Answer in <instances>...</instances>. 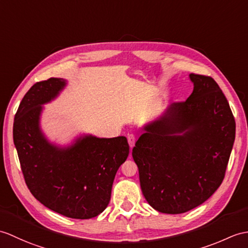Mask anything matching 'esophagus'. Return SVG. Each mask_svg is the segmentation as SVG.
<instances>
[{
    "mask_svg": "<svg viewBox=\"0 0 248 248\" xmlns=\"http://www.w3.org/2000/svg\"><path fill=\"white\" fill-rule=\"evenodd\" d=\"M135 140H136V137H135L134 134H129V135H128V142H129V146H130L131 149L134 147Z\"/></svg>",
    "mask_w": 248,
    "mask_h": 248,
    "instance_id": "1",
    "label": "esophagus"
}]
</instances>
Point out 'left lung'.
I'll use <instances>...</instances> for the list:
<instances>
[{"label": "left lung", "instance_id": "obj_1", "mask_svg": "<svg viewBox=\"0 0 248 248\" xmlns=\"http://www.w3.org/2000/svg\"><path fill=\"white\" fill-rule=\"evenodd\" d=\"M193 92L149 124L132 150L143 197L155 210L177 215L220 187L235 136V122L220 86L190 74Z\"/></svg>", "mask_w": 248, "mask_h": 248}]
</instances>
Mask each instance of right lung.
Returning <instances> with one entry per match:
<instances>
[{
	"label": "right lung",
	"instance_id": "add662e5",
	"mask_svg": "<svg viewBox=\"0 0 248 248\" xmlns=\"http://www.w3.org/2000/svg\"><path fill=\"white\" fill-rule=\"evenodd\" d=\"M65 84L62 78H49L31 86L16 113L14 142L33 197L57 214L83 220L107 208L129 145L124 136L85 135L65 148L46 140L40 129L42 105L58 96Z\"/></svg>",
	"mask_w": 248,
	"mask_h": 248
}]
</instances>
